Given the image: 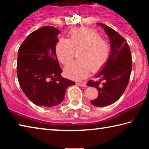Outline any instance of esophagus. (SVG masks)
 <instances>
[{
  "label": "esophagus",
  "instance_id": "34e87169",
  "mask_svg": "<svg viewBox=\"0 0 149 149\" xmlns=\"http://www.w3.org/2000/svg\"><path fill=\"white\" fill-rule=\"evenodd\" d=\"M76 84L78 85H80L81 87H87V85L86 84H85V83H79V82H77Z\"/></svg>",
  "mask_w": 149,
  "mask_h": 149
}]
</instances>
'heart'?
Wrapping results in <instances>:
<instances>
[{"instance_id":"1","label":"heart","mask_w":149,"mask_h":149,"mask_svg":"<svg viewBox=\"0 0 149 149\" xmlns=\"http://www.w3.org/2000/svg\"><path fill=\"white\" fill-rule=\"evenodd\" d=\"M78 51V60L70 63L64 74L73 80H81L92 72L99 71L109 58L110 47L99 33L87 27H77L69 33V38L60 39L56 45L58 59L64 64L72 61Z\"/></svg>"}]
</instances>
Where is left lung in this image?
Instances as JSON below:
<instances>
[{"label": "left lung", "mask_w": 149, "mask_h": 149, "mask_svg": "<svg viewBox=\"0 0 149 149\" xmlns=\"http://www.w3.org/2000/svg\"><path fill=\"white\" fill-rule=\"evenodd\" d=\"M98 25L104 27L109 37L110 53L107 64L95 75L100 80H90L87 85L97 89L98 97L91 100V103L100 107L115 102L125 91L132 70V58L129 45L122 35L104 24L98 23ZM101 80L104 81L102 84Z\"/></svg>", "instance_id": "8db88e82"}]
</instances>
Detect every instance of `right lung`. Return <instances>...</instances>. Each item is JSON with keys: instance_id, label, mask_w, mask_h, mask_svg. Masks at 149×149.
Masks as SVG:
<instances>
[{"instance_id": "add662e5", "label": "right lung", "mask_w": 149, "mask_h": 149, "mask_svg": "<svg viewBox=\"0 0 149 149\" xmlns=\"http://www.w3.org/2000/svg\"><path fill=\"white\" fill-rule=\"evenodd\" d=\"M60 31L44 26L30 33L19 47L17 74L20 87L33 103L52 107L64 99L65 90L72 81L61 76L56 54Z\"/></svg>"}]
</instances>
